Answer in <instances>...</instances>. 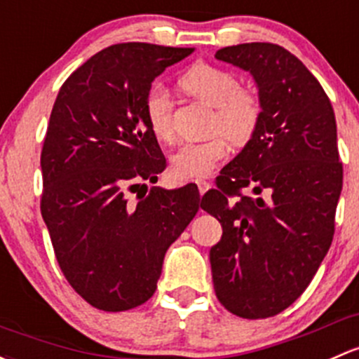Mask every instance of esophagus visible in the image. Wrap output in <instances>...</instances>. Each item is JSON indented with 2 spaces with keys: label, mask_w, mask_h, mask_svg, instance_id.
I'll list each match as a JSON object with an SVG mask.
<instances>
[{
  "label": "esophagus",
  "mask_w": 359,
  "mask_h": 359,
  "mask_svg": "<svg viewBox=\"0 0 359 359\" xmlns=\"http://www.w3.org/2000/svg\"><path fill=\"white\" fill-rule=\"evenodd\" d=\"M198 187H199V192H201V196H203L205 192H208L211 189V184L206 182V180H198Z\"/></svg>",
  "instance_id": "34e87169"
}]
</instances>
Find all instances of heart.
<instances>
[{
	"label": "heart",
	"mask_w": 359,
	"mask_h": 359,
	"mask_svg": "<svg viewBox=\"0 0 359 359\" xmlns=\"http://www.w3.org/2000/svg\"><path fill=\"white\" fill-rule=\"evenodd\" d=\"M187 93L215 108L213 129L227 135L233 144H244L255 134L262 116L258 96L249 89H239L236 75L218 67L194 65L180 81ZM146 120L151 132L160 141H170L172 126V96L163 84H154L144 101ZM229 156V144L222 135L208 141L184 142L172 154V173L175 179H205Z\"/></svg>",
	"instance_id": "obj_1"
}]
</instances>
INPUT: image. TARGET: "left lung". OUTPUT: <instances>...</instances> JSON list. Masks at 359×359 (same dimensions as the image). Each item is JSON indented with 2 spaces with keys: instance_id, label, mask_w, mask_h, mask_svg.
<instances>
[{
  "instance_id": "obj_1",
  "label": "left lung",
  "mask_w": 359,
  "mask_h": 359,
  "mask_svg": "<svg viewBox=\"0 0 359 359\" xmlns=\"http://www.w3.org/2000/svg\"><path fill=\"white\" fill-rule=\"evenodd\" d=\"M215 58L251 74L262 116L201 199L224 229L210 249L213 287L233 315L269 318L304 292L332 244L342 191L335 115L320 82L282 46L237 44Z\"/></svg>"
}]
</instances>
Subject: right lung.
Returning <instances> with one entry per match:
<instances>
[{
  "instance_id": "add662e5",
  "label": "right lung",
  "mask_w": 359,
  "mask_h": 359,
  "mask_svg": "<svg viewBox=\"0 0 359 359\" xmlns=\"http://www.w3.org/2000/svg\"><path fill=\"white\" fill-rule=\"evenodd\" d=\"M194 51L113 44L56 96L41 153V213L69 284L90 306L126 311L156 290L165 252L199 210L196 184L151 187L167 168L144 113L165 69ZM147 187L132 200L135 187Z\"/></svg>"
}]
</instances>
